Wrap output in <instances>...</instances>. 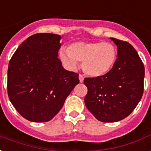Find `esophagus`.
<instances>
[{
  "mask_svg": "<svg viewBox=\"0 0 151 151\" xmlns=\"http://www.w3.org/2000/svg\"><path fill=\"white\" fill-rule=\"evenodd\" d=\"M79 82H80V83H83V80H84V77L82 75H79Z\"/></svg>",
  "mask_w": 151,
  "mask_h": 151,
  "instance_id": "34e87169",
  "label": "esophagus"
}]
</instances>
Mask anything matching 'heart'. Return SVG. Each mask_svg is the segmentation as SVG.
<instances>
[{
    "label": "heart",
    "mask_w": 151,
    "mask_h": 151,
    "mask_svg": "<svg viewBox=\"0 0 151 151\" xmlns=\"http://www.w3.org/2000/svg\"><path fill=\"white\" fill-rule=\"evenodd\" d=\"M59 57L69 69L78 67L82 62V69L91 77H101L111 71L117 58L116 48L109 42H78L72 43L69 50L61 48Z\"/></svg>",
    "instance_id": "b5f03b06"
}]
</instances>
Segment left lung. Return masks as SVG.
Listing matches in <instances>:
<instances>
[{
  "mask_svg": "<svg viewBox=\"0 0 151 151\" xmlns=\"http://www.w3.org/2000/svg\"><path fill=\"white\" fill-rule=\"evenodd\" d=\"M117 47V59L109 72L85 78L87 94L84 102L97 120L116 122L127 117L142 99L144 65L132 45L110 38Z\"/></svg>",
  "mask_w": 151,
  "mask_h": 151,
  "instance_id": "1",
  "label": "left lung"
}]
</instances>
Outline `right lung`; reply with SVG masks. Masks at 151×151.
<instances>
[{
  "instance_id": "right-lung-1",
  "label": "right lung",
  "mask_w": 151,
  "mask_h": 151,
  "mask_svg": "<svg viewBox=\"0 0 151 151\" xmlns=\"http://www.w3.org/2000/svg\"><path fill=\"white\" fill-rule=\"evenodd\" d=\"M60 39L54 34L34 35L19 46L9 61V100L32 122L52 120L79 83V74L65 70L58 58Z\"/></svg>"
}]
</instances>
